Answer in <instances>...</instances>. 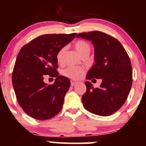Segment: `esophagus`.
Returning a JSON list of instances; mask_svg holds the SVG:
<instances>
[{
  "mask_svg": "<svg viewBox=\"0 0 146 146\" xmlns=\"http://www.w3.org/2000/svg\"><path fill=\"white\" fill-rule=\"evenodd\" d=\"M77 84H78V82H77L73 81V80H71V85L72 86H75V85H76Z\"/></svg>",
  "mask_w": 146,
  "mask_h": 146,
  "instance_id": "34e87169",
  "label": "esophagus"
}]
</instances>
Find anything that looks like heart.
<instances>
[{
	"instance_id": "heart-1",
	"label": "heart",
	"mask_w": 146,
	"mask_h": 146,
	"mask_svg": "<svg viewBox=\"0 0 146 146\" xmlns=\"http://www.w3.org/2000/svg\"><path fill=\"white\" fill-rule=\"evenodd\" d=\"M75 48L77 50V51L80 53V56H82L83 54L87 53V52H90V47L89 44L86 42L84 40H78L75 43ZM66 48L63 47L60 48L59 51L58 52L56 56L57 61L58 63H62L63 60L64 53ZM84 74V71L82 68L78 67V66H68L66 68H65L63 71V75L64 76L67 77V78L74 79H80L82 77Z\"/></svg>"
}]
</instances>
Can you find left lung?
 I'll use <instances>...</instances> for the list:
<instances>
[{
	"instance_id": "obj_1",
	"label": "left lung",
	"mask_w": 146,
	"mask_h": 146,
	"mask_svg": "<svg viewBox=\"0 0 146 146\" xmlns=\"http://www.w3.org/2000/svg\"><path fill=\"white\" fill-rule=\"evenodd\" d=\"M91 41L94 46L95 64L86 75V80L102 79L95 88L88 81L82 97L83 106L90 113L109 116L119 109L127 100L132 83L131 62L126 51L117 39L101 31H93L77 35Z\"/></svg>"
}]
</instances>
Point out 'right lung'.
Instances as JSON below:
<instances>
[{"label":"right lung","instance_id":"right-lung-1","mask_svg":"<svg viewBox=\"0 0 146 146\" xmlns=\"http://www.w3.org/2000/svg\"><path fill=\"white\" fill-rule=\"evenodd\" d=\"M75 35H42L24 45L18 53L12 84L18 104L29 116L38 120L49 119L61 110L71 82L56 71V56ZM45 74L56 78L53 85L43 81Z\"/></svg>","mask_w":146,"mask_h":146}]
</instances>
